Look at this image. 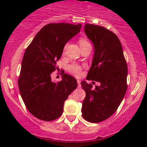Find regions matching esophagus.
Wrapping results in <instances>:
<instances>
[{
    "label": "esophagus",
    "mask_w": 147,
    "mask_h": 147,
    "mask_svg": "<svg viewBox=\"0 0 147 147\" xmlns=\"http://www.w3.org/2000/svg\"><path fill=\"white\" fill-rule=\"evenodd\" d=\"M78 83V88H81V81L80 80H77Z\"/></svg>",
    "instance_id": "1"
}]
</instances>
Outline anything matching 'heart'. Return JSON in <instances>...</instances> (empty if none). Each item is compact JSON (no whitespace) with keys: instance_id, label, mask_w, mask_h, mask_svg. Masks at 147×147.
I'll list each match as a JSON object with an SVG mask.
<instances>
[{"instance_id":"obj_1","label":"heart","mask_w":147,"mask_h":147,"mask_svg":"<svg viewBox=\"0 0 147 147\" xmlns=\"http://www.w3.org/2000/svg\"><path fill=\"white\" fill-rule=\"evenodd\" d=\"M79 43H80V47L83 48L86 46V45H90V42H88V40H87L85 37H81L79 40ZM66 49V45L64 47V51ZM67 71L71 74L74 75L76 76H80L82 74V67L81 65H80L79 64H76V63H72V64L67 65Z\"/></svg>"}]
</instances>
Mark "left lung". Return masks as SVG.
I'll use <instances>...</instances> for the list:
<instances>
[{
    "label": "left lung",
    "instance_id": "obj_1",
    "mask_svg": "<svg viewBox=\"0 0 147 147\" xmlns=\"http://www.w3.org/2000/svg\"><path fill=\"white\" fill-rule=\"evenodd\" d=\"M85 32L94 44V56L87 80L100 82L92 89L91 84L81 82L86 96L82 102L83 118L98 123L116 111L127 90V65L121 44L113 32L105 27L87 23Z\"/></svg>",
    "mask_w": 147,
    "mask_h": 147
}]
</instances>
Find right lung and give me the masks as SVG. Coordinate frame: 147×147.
Wrapping results in <instances>:
<instances>
[{
	"instance_id": "1",
	"label": "right lung",
	"mask_w": 147,
	"mask_h": 147,
	"mask_svg": "<svg viewBox=\"0 0 147 147\" xmlns=\"http://www.w3.org/2000/svg\"><path fill=\"white\" fill-rule=\"evenodd\" d=\"M82 24L49 23L42 27L29 44L22 60L18 87L27 110L46 121L62 115L65 101L77 87L76 79L62 74L55 83L51 75L57 69L66 42L80 32ZM58 70V69H57Z\"/></svg>"
}]
</instances>
